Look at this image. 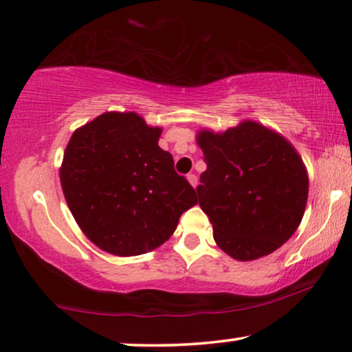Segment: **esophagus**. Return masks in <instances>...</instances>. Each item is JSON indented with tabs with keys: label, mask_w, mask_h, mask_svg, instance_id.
<instances>
[{
	"label": "esophagus",
	"mask_w": 352,
	"mask_h": 352,
	"mask_svg": "<svg viewBox=\"0 0 352 352\" xmlns=\"http://www.w3.org/2000/svg\"><path fill=\"white\" fill-rule=\"evenodd\" d=\"M188 182L191 183V186H194L196 188L197 186V177H196V174H188Z\"/></svg>",
	"instance_id": "esophagus-1"
}]
</instances>
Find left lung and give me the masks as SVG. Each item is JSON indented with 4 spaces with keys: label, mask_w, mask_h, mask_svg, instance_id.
<instances>
[{
    "label": "left lung",
    "mask_w": 352,
    "mask_h": 352,
    "mask_svg": "<svg viewBox=\"0 0 352 352\" xmlns=\"http://www.w3.org/2000/svg\"><path fill=\"white\" fill-rule=\"evenodd\" d=\"M207 170L199 206L224 253L253 261L280 248L302 221L308 175L294 146L274 131L243 122L223 134L199 133Z\"/></svg>",
    "instance_id": "1"
}]
</instances>
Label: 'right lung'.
I'll use <instances>...</instances> for the list:
<instances>
[{"label": "right lung", "mask_w": 352, "mask_h": 352, "mask_svg": "<svg viewBox=\"0 0 352 352\" xmlns=\"http://www.w3.org/2000/svg\"><path fill=\"white\" fill-rule=\"evenodd\" d=\"M160 128L138 113L107 112L78 128L66 146L60 180L83 234L115 256H138L164 243L182 213L197 204L160 148Z\"/></svg>", "instance_id": "add662e5"}]
</instances>
